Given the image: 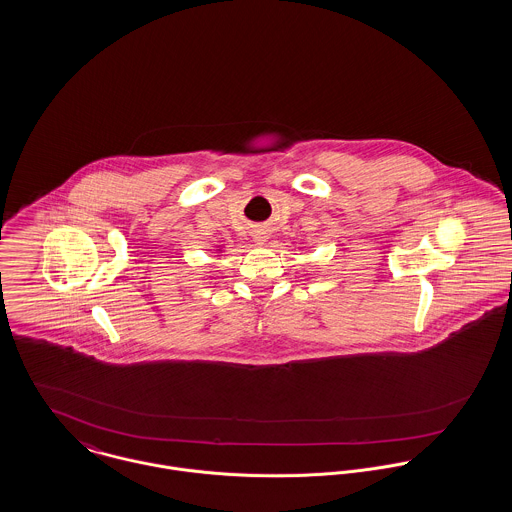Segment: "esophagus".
<instances>
[{"mask_svg": "<svg viewBox=\"0 0 512 512\" xmlns=\"http://www.w3.org/2000/svg\"><path fill=\"white\" fill-rule=\"evenodd\" d=\"M255 241H257V243H263V241H265V237L257 236V237H255Z\"/></svg>", "mask_w": 512, "mask_h": 512, "instance_id": "34e87169", "label": "esophagus"}]
</instances>
